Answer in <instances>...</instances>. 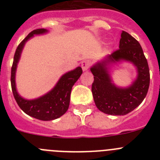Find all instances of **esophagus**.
Masks as SVG:
<instances>
[{
  "mask_svg": "<svg viewBox=\"0 0 160 160\" xmlns=\"http://www.w3.org/2000/svg\"><path fill=\"white\" fill-rule=\"evenodd\" d=\"M90 65H91V62H90L89 60H85L82 62V68L83 71H87V70H89Z\"/></svg>",
  "mask_w": 160,
  "mask_h": 160,
  "instance_id": "34e87169",
  "label": "esophagus"
}]
</instances>
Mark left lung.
I'll list each match as a JSON object with an SVG mask.
<instances>
[{
	"label": "left lung",
	"mask_w": 160,
	"mask_h": 160,
	"mask_svg": "<svg viewBox=\"0 0 160 160\" xmlns=\"http://www.w3.org/2000/svg\"><path fill=\"white\" fill-rule=\"evenodd\" d=\"M128 60L137 68L138 76L131 86L120 88L112 83L107 66L110 63ZM94 75L93 97L97 108L111 115H125L134 111L146 97L150 85V72L140 44L128 32L122 31L119 49L107 55L90 68Z\"/></svg>",
	"instance_id": "obj_1"
}]
</instances>
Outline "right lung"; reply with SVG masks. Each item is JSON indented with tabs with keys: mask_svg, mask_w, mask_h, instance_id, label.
I'll use <instances>...</instances> for the list:
<instances>
[{
	"mask_svg": "<svg viewBox=\"0 0 160 160\" xmlns=\"http://www.w3.org/2000/svg\"><path fill=\"white\" fill-rule=\"evenodd\" d=\"M47 32L45 29H38L29 32L28 36L18 45L11 68V87L17 103L25 114L42 121L56 119L67 111L70 105L72 87L82 73V70L80 66L76 68L75 70L65 73L61 77L53 90L36 99H25L18 94L15 83V74L17 66L25 42L34 35L43 34Z\"/></svg>",
	"mask_w": 160,
	"mask_h": 160,
	"instance_id": "add662e5",
	"label": "right lung"
}]
</instances>
